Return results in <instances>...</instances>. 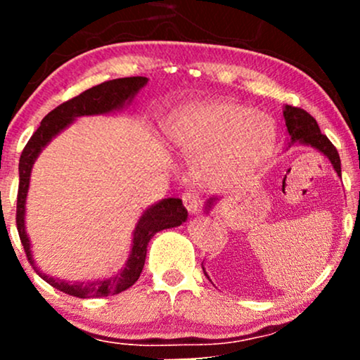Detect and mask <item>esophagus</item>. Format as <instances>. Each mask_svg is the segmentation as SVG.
Returning a JSON list of instances; mask_svg holds the SVG:
<instances>
[{
	"mask_svg": "<svg viewBox=\"0 0 360 360\" xmlns=\"http://www.w3.org/2000/svg\"><path fill=\"white\" fill-rule=\"evenodd\" d=\"M183 203L191 214H196L200 212V196L194 191H186L183 194Z\"/></svg>",
	"mask_w": 360,
	"mask_h": 360,
	"instance_id": "esophagus-1",
	"label": "esophagus"
}]
</instances>
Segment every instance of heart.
I'll return each mask as SVG.
<instances>
[{"instance_id":"obj_1","label":"heart","mask_w":360,"mask_h":360,"mask_svg":"<svg viewBox=\"0 0 360 360\" xmlns=\"http://www.w3.org/2000/svg\"><path fill=\"white\" fill-rule=\"evenodd\" d=\"M176 147L201 155L206 181H220L257 166L276 139L274 122L240 103L214 100L193 103L181 111L171 130Z\"/></svg>"}]
</instances>
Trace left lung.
<instances>
[{
  "mask_svg": "<svg viewBox=\"0 0 360 360\" xmlns=\"http://www.w3.org/2000/svg\"><path fill=\"white\" fill-rule=\"evenodd\" d=\"M283 115H284V120H286L288 134H289V137H291V143H289V147H291L292 143L298 142V143H303V146H309V147L316 148V150H320L321 154H323L326 159L332 162V166L337 171V174L340 176L342 167H340V157H338L337 148L333 147V143L330 142L328 139H326V135L321 134L316 120L313 118L308 111L296 108V106H289V105L284 106ZM217 200L218 198H210L208 203H206V206H205L206 212H210V210L213 208L214 201ZM203 271H205V267H203ZM205 276L208 278V274H206V272H205Z\"/></svg>",
  "mask_w": 360,
  "mask_h": 360,
  "instance_id": "left-lung-1",
  "label": "left lung"
}]
</instances>
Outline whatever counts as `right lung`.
Here are the masks:
<instances>
[{
	"label": "right lung",
	"instance_id": "obj_1",
	"mask_svg": "<svg viewBox=\"0 0 360 360\" xmlns=\"http://www.w3.org/2000/svg\"><path fill=\"white\" fill-rule=\"evenodd\" d=\"M147 77L142 76L120 77V79L93 86L91 89L81 93L79 96L62 103L42 120L40 127L37 128V131L28 140L22 155H20V184L18 196H16V229H18L20 240H22L25 254H27L34 269L39 272L40 278L65 295L76 296V298H103V296L118 295V292L134 286L140 278L143 264H146L147 245L150 238L160 230L179 226L181 223L188 220V210L184 208L179 198H166V200L147 208L134 230V242H131L130 257H128L125 267L117 276L108 279L91 281V283H71V281L56 279L42 274L37 269L34 257H32L30 238L25 232V203H27V193L28 186H30L32 167H34L37 157L57 134H60L65 127L71 125L77 117L111 113V111L122 110L125 105H130L135 94L147 84Z\"/></svg>",
	"mask_w": 360,
	"mask_h": 360
}]
</instances>
